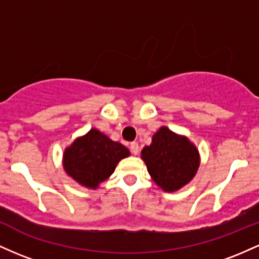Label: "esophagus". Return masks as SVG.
I'll list each match as a JSON object with an SVG mask.
<instances>
[{"mask_svg": "<svg viewBox=\"0 0 259 259\" xmlns=\"http://www.w3.org/2000/svg\"><path fill=\"white\" fill-rule=\"evenodd\" d=\"M129 148H130V152H132L133 154H138L139 153V144H138V142H132Z\"/></svg>", "mask_w": 259, "mask_h": 259, "instance_id": "esophagus-1", "label": "esophagus"}]
</instances>
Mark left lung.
<instances>
[{
  "label": "left lung",
  "instance_id": "8db88e82",
  "mask_svg": "<svg viewBox=\"0 0 259 259\" xmlns=\"http://www.w3.org/2000/svg\"><path fill=\"white\" fill-rule=\"evenodd\" d=\"M141 154L154 183L169 192L186 185L200 165L194 145L165 126L154 134L152 144L144 147Z\"/></svg>",
  "mask_w": 259,
  "mask_h": 259
}]
</instances>
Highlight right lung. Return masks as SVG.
<instances>
[{
  "instance_id": "add662e5",
  "label": "right lung",
  "mask_w": 259,
  "mask_h": 259,
  "mask_svg": "<svg viewBox=\"0 0 259 259\" xmlns=\"http://www.w3.org/2000/svg\"><path fill=\"white\" fill-rule=\"evenodd\" d=\"M130 154L119 142L91 129L64 152V169L81 185L96 189L114 171L118 162Z\"/></svg>"
}]
</instances>
